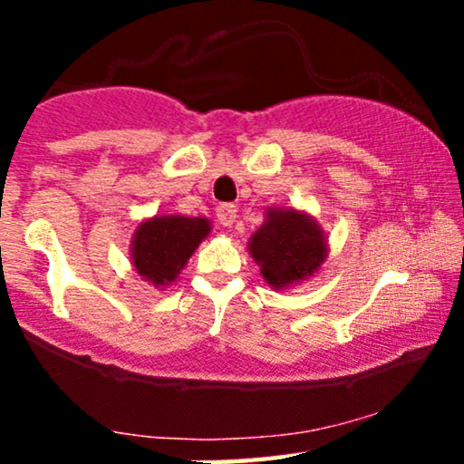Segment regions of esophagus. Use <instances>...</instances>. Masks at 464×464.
Instances as JSON below:
<instances>
[{
    "mask_svg": "<svg viewBox=\"0 0 464 464\" xmlns=\"http://www.w3.org/2000/svg\"><path fill=\"white\" fill-rule=\"evenodd\" d=\"M216 218L222 227H233L237 218V207L236 205H220L216 209Z\"/></svg>",
    "mask_w": 464,
    "mask_h": 464,
    "instance_id": "1",
    "label": "esophagus"
}]
</instances>
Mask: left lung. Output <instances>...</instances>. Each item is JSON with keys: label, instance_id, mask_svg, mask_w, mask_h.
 I'll list each match as a JSON object with an SVG mask.
<instances>
[{"label": "left lung", "instance_id": "obj_1", "mask_svg": "<svg viewBox=\"0 0 464 464\" xmlns=\"http://www.w3.org/2000/svg\"><path fill=\"white\" fill-rule=\"evenodd\" d=\"M248 255L273 290H290L321 270L329 239L307 211L268 207L264 225L248 239Z\"/></svg>", "mask_w": 464, "mask_h": 464}]
</instances>
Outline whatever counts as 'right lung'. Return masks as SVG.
I'll use <instances>...</instances> for the list:
<instances>
[{
	"label": "right lung",
	"instance_id": "obj_1",
	"mask_svg": "<svg viewBox=\"0 0 464 464\" xmlns=\"http://www.w3.org/2000/svg\"><path fill=\"white\" fill-rule=\"evenodd\" d=\"M211 233L205 216L157 214L135 227L130 239V262L143 281L165 290L179 279L194 250Z\"/></svg>",
	"mask_w": 464,
	"mask_h": 464
}]
</instances>
